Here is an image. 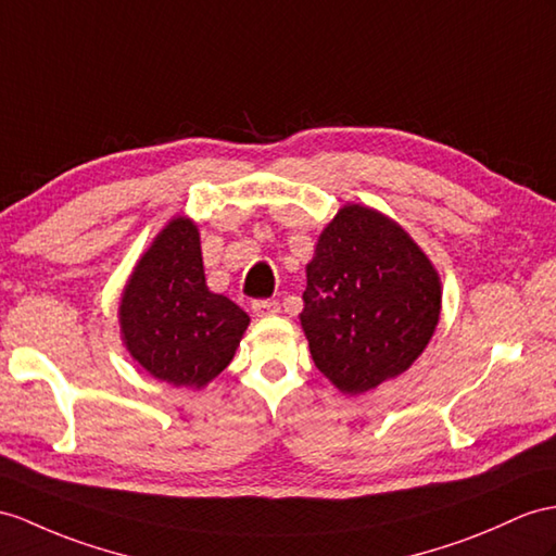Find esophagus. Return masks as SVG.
Segmentation results:
<instances>
[{"label":"esophagus","mask_w":556,"mask_h":556,"mask_svg":"<svg viewBox=\"0 0 556 556\" xmlns=\"http://www.w3.org/2000/svg\"><path fill=\"white\" fill-rule=\"evenodd\" d=\"M252 311H254V316H260V318L276 316L280 311V304L276 300H254Z\"/></svg>","instance_id":"obj_1"}]
</instances>
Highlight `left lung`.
<instances>
[{"label": "left lung", "mask_w": 556, "mask_h": 556, "mask_svg": "<svg viewBox=\"0 0 556 556\" xmlns=\"http://www.w3.org/2000/svg\"><path fill=\"white\" fill-rule=\"evenodd\" d=\"M302 300L316 368L356 396L394 380L427 349L441 316V280L396 222L344 205L306 264Z\"/></svg>", "instance_id": "left-lung-1"}]
</instances>
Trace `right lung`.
Segmentation results:
<instances>
[{
	"mask_svg": "<svg viewBox=\"0 0 556 556\" xmlns=\"http://www.w3.org/2000/svg\"><path fill=\"white\" fill-rule=\"evenodd\" d=\"M250 316L210 292L200 233L174 216L143 252L119 300V332L131 358L155 380L200 389L228 363Z\"/></svg>",
	"mask_w": 556,
	"mask_h": 556,
	"instance_id": "add662e5",
	"label": "right lung"
}]
</instances>
